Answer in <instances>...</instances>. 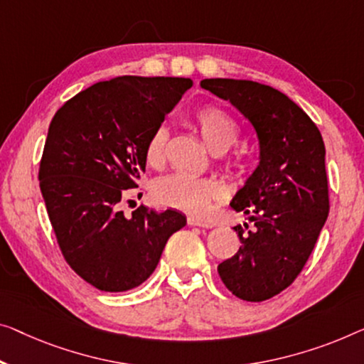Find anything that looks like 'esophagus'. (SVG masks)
<instances>
[{
	"label": "esophagus",
	"instance_id": "esophagus-1",
	"mask_svg": "<svg viewBox=\"0 0 364 364\" xmlns=\"http://www.w3.org/2000/svg\"><path fill=\"white\" fill-rule=\"evenodd\" d=\"M188 225H191V227H203V229H210V227H213V224H210V222H204V220L194 219V217H188Z\"/></svg>",
	"mask_w": 364,
	"mask_h": 364
}]
</instances>
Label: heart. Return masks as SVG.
Listing matches in <instances>:
<instances>
[{
  "instance_id": "obj_1",
  "label": "heart",
  "mask_w": 364,
  "mask_h": 364,
  "mask_svg": "<svg viewBox=\"0 0 364 364\" xmlns=\"http://www.w3.org/2000/svg\"><path fill=\"white\" fill-rule=\"evenodd\" d=\"M194 124L208 147L220 154L232 147L238 139V126L225 111L205 106L194 114ZM166 129L159 126L149 135L144 147V160L151 168H159L165 159ZM222 186L213 178H199L188 173H171L154 184V196L160 204L183 210L191 215H204L210 200L220 196Z\"/></svg>"
}]
</instances>
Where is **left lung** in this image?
I'll list each match as a JSON object with an SVG mask.
<instances>
[{"label": "left lung", "instance_id": "1", "mask_svg": "<svg viewBox=\"0 0 364 364\" xmlns=\"http://www.w3.org/2000/svg\"><path fill=\"white\" fill-rule=\"evenodd\" d=\"M200 86L230 101L257 132L259 164L230 203L253 227L248 232L234 227L242 245L217 271L234 296L248 302L267 301L297 278L327 220L321 130L294 101L268 85L208 78Z\"/></svg>", "mask_w": 364, "mask_h": 364}]
</instances>
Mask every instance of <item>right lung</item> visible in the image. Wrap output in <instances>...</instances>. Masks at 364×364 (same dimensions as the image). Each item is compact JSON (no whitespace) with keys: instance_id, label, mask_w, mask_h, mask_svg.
Returning a JSON list of instances; mask_svg holds the SVG:
<instances>
[{"instance_id":"right-lung-1","label":"right lung","mask_w":364,"mask_h":364,"mask_svg":"<svg viewBox=\"0 0 364 364\" xmlns=\"http://www.w3.org/2000/svg\"><path fill=\"white\" fill-rule=\"evenodd\" d=\"M193 86L189 78L117 77L81 91L55 112L39 184L58 247L72 269L106 292L134 289L154 273L186 217L119 203L145 171L149 135Z\"/></svg>"}]
</instances>
